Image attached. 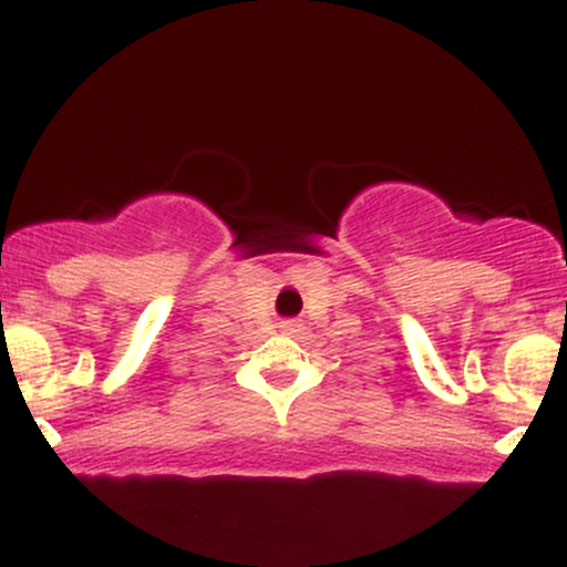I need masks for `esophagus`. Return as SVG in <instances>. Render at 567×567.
<instances>
[{
    "instance_id": "34e87169",
    "label": "esophagus",
    "mask_w": 567,
    "mask_h": 567,
    "mask_svg": "<svg viewBox=\"0 0 567 567\" xmlns=\"http://www.w3.org/2000/svg\"><path fill=\"white\" fill-rule=\"evenodd\" d=\"M279 328H282L285 333H298V330H301V324H298L296 320H285L282 324H279Z\"/></svg>"
}]
</instances>
